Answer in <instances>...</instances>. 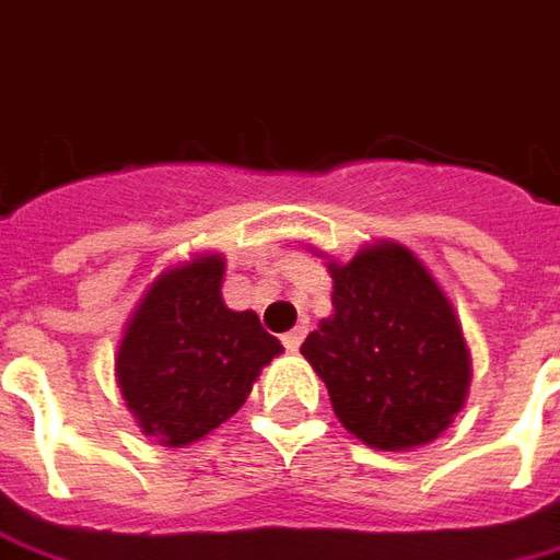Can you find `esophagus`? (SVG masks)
Segmentation results:
<instances>
[{"label":"esophagus","instance_id":"esophagus-1","mask_svg":"<svg viewBox=\"0 0 560 560\" xmlns=\"http://www.w3.org/2000/svg\"><path fill=\"white\" fill-rule=\"evenodd\" d=\"M302 339H305V327H295V330H290V334L283 336V346H287V352H299Z\"/></svg>","mask_w":560,"mask_h":560}]
</instances>
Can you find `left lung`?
I'll return each mask as SVG.
<instances>
[{"instance_id":"1","label":"left lung","mask_w":560,"mask_h":560,"mask_svg":"<svg viewBox=\"0 0 560 560\" xmlns=\"http://www.w3.org/2000/svg\"><path fill=\"white\" fill-rule=\"evenodd\" d=\"M334 314L302 342L336 418L374 448H415L462 411L470 355L448 299L401 246L330 265Z\"/></svg>"}]
</instances>
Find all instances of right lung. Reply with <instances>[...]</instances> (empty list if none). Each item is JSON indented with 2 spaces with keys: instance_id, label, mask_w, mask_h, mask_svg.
Wrapping results in <instances>:
<instances>
[{
  "instance_id": "add662e5",
  "label": "right lung",
  "mask_w": 560,
  "mask_h": 560,
  "mask_svg": "<svg viewBox=\"0 0 560 560\" xmlns=\"http://www.w3.org/2000/svg\"><path fill=\"white\" fill-rule=\"evenodd\" d=\"M218 255L162 273L145 292L118 349V383L142 433L189 445L233 418L255 376L283 346L255 312L221 299Z\"/></svg>"
}]
</instances>
